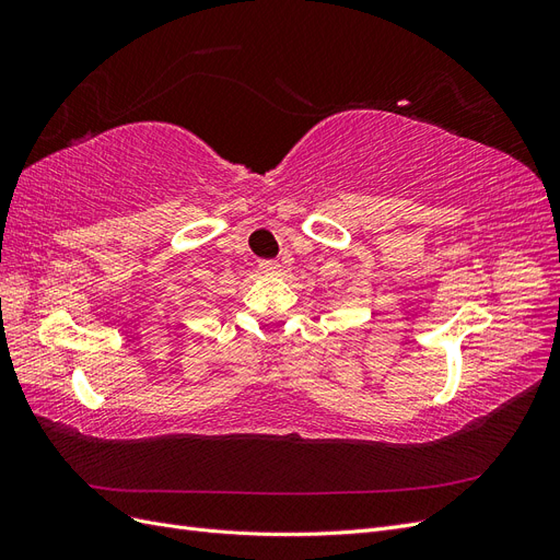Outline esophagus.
<instances>
[{
	"mask_svg": "<svg viewBox=\"0 0 560 560\" xmlns=\"http://www.w3.org/2000/svg\"><path fill=\"white\" fill-rule=\"evenodd\" d=\"M259 268L264 270L266 276H278V273H280V264H278V261H273V259H264V261H259Z\"/></svg>",
	"mask_w": 560,
	"mask_h": 560,
	"instance_id": "1",
	"label": "esophagus"
}]
</instances>
